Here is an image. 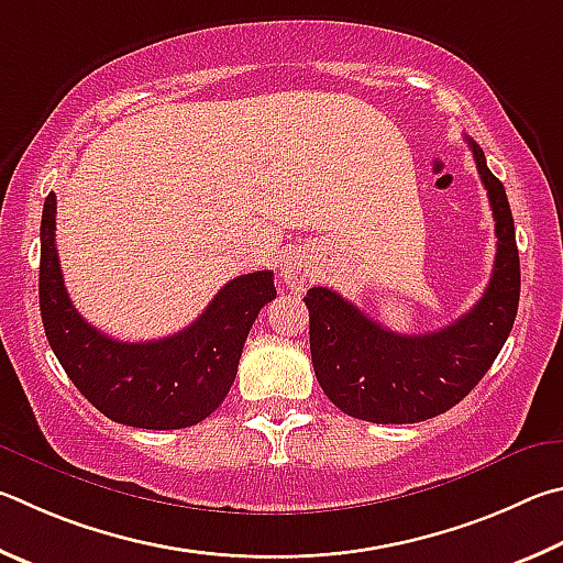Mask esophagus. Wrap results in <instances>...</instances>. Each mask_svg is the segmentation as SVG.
Masks as SVG:
<instances>
[{
  "label": "esophagus",
  "mask_w": 563,
  "mask_h": 563,
  "mask_svg": "<svg viewBox=\"0 0 563 563\" xmlns=\"http://www.w3.org/2000/svg\"><path fill=\"white\" fill-rule=\"evenodd\" d=\"M282 279L287 282V287L294 291H303L313 279V266L311 260L303 252H291L287 260L282 262Z\"/></svg>",
  "instance_id": "1"
}]
</instances>
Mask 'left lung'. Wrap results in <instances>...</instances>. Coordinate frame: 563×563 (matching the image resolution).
Listing matches in <instances>:
<instances>
[{"label": "left lung", "instance_id": "1", "mask_svg": "<svg viewBox=\"0 0 563 563\" xmlns=\"http://www.w3.org/2000/svg\"><path fill=\"white\" fill-rule=\"evenodd\" d=\"M495 214L497 256L482 299L450 327L402 336L368 319L327 287L309 289L311 363L329 400L351 418L402 426L422 422L467 396L499 356L517 319L519 252L515 220L482 147L467 137Z\"/></svg>", "mask_w": 563, "mask_h": 563}]
</instances>
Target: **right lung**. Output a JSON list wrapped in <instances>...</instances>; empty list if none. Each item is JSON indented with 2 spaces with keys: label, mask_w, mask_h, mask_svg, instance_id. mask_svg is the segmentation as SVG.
<instances>
[{
  "label": "right lung",
  "mask_w": 563,
  "mask_h": 563,
  "mask_svg": "<svg viewBox=\"0 0 563 563\" xmlns=\"http://www.w3.org/2000/svg\"><path fill=\"white\" fill-rule=\"evenodd\" d=\"M56 195L42 214L38 309L48 346L81 396L106 418L143 430H180L212 416L230 393L256 313L276 297L274 274L227 282L190 327L167 339L106 336L68 299L56 254Z\"/></svg>",
  "instance_id": "right-lung-1"
}]
</instances>
